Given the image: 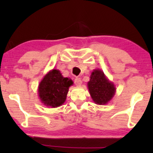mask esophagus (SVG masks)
I'll list each match as a JSON object with an SVG mask.
<instances>
[{
  "mask_svg": "<svg viewBox=\"0 0 153 153\" xmlns=\"http://www.w3.org/2000/svg\"><path fill=\"white\" fill-rule=\"evenodd\" d=\"M75 84L77 86H81V84H82V81H81V80L80 78H76L75 79Z\"/></svg>",
  "mask_w": 153,
  "mask_h": 153,
  "instance_id": "esophagus-1",
  "label": "esophagus"
}]
</instances>
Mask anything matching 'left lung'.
<instances>
[{"label":"left lung","mask_w":153,"mask_h":153,"mask_svg":"<svg viewBox=\"0 0 153 153\" xmlns=\"http://www.w3.org/2000/svg\"><path fill=\"white\" fill-rule=\"evenodd\" d=\"M89 94L94 102L98 105L106 104L115 93V85L110 82L101 69H94L87 84Z\"/></svg>","instance_id":"8db88e82"}]
</instances>
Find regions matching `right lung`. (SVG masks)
Returning <instances> with one entry per match:
<instances>
[{"instance_id": "add662e5", "label": "right lung", "mask_w": 153, "mask_h": 153, "mask_svg": "<svg viewBox=\"0 0 153 153\" xmlns=\"http://www.w3.org/2000/svg\"><path fill=\"white\" fill-rule=\"evenodd\" d=\"M73 81L64 78L59 70L52 69L44 77L38 86V95L44 105L55 108L62 105L67 99L69 88Z\"/></svg>"}]
</instances>
